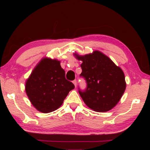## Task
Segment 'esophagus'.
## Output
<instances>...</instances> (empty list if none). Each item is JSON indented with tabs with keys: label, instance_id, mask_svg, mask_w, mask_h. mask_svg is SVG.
<instances>
[{
	"label": "esophagus",
	"instance_id": "obj_1",
	"mask_svg": "<svg viewBox=\"0 0 150 150\" xmlns=\"http://www.w3.org/2000/svg\"><path fill=\"white\" fill-rule=\"evenodd\" d=\"M72 83L74 85L75 87H76V80H74V81H72Z\"/></svg>",
	"mask_w": 150,
	"mask_h": 150
}]
</instances>
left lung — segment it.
<instances>
[{"mask_svg": "<svg viewBox=\"0 0 150 150\" xmlns=\"http://www.w3.org/2000/svg\"><path fill=\"white\" fill-rule=\"evenodd\" d=\"M74 55L83 61L80 76L85 79L87 88L85 91L79 89V92L86 105L96 112L112 109L126 89L124 71L100 51L84 56Z\"/></svg>", "mask_w": 150, "mask_h": 150, "instance_id": "8db88e82", "label": "left lung"}]
</instances>
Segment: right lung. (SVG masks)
Instances as JSON below:
<instances>
[{"label":"right lung","instance_id":"right-lung-1","mask_svg":"<svg viewBox=\"0 0 150 150\" xmlns=\"http://www.w3.org/2000/svg\"><path fill=\"white\" fill-rule=\"evenodd\" d=\"M74 89V84L65 79L60 61L50 58L40 61L25 85L26 93L31 104L44 113L60 107L69 92Z\"/></svg>","mask_w":150,"mask_h":150}]
</instances>
